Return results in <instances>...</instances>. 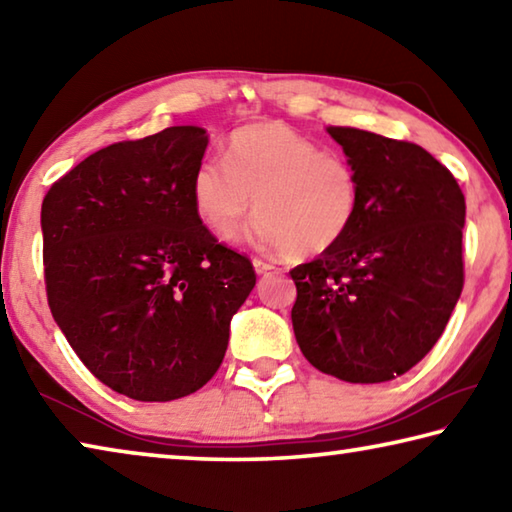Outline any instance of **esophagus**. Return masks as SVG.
I'll return each mask as SVG.
<instances>
[{"mask_svg":"<svg viewBox=\"0 0 512 512\" xmlns=\"http://www.w3.org/2000/svg\"><path fill=\"white\" fill-rule=\"evenodd\" d=\"M253 266H255V273L257 275H264V273H268V271H273V264H268V262H264V259H253Z\"/></svg>","mask_w":512,"mask_h":512,"instance_id":"obj_1","label":"esophagus"}]
</instances>
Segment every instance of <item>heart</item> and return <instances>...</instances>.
<instances>
[{
	"instance_id": "1",
	"label": "heart",
	"mask_w": 512,
	"mask_h": 512,
	"mask_svg": "<svg viewBox=\"0 0 512 512\" xmlns=\"http://www.w3.org/2000/svg\"><path fill=\"white\" fill-rule=\"evenodd\" d=\"M198 216L216 237H230L253 210V237L291 259L329 253L348 237L361 207L359 173L280 121L230 135L221 160H203L192 176Z\"/></svg>"
}]
</instances>
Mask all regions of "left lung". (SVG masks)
<instances>
[{
    "label": "left lung",
    "instance_id": "1",
    "mask_svg": "<svg viewBox=\"0 0 512 512\" xmlns=\"http://www.w3.org/2000/svg\"><path fill=\"white\" fill-rule=\"evenodd\" d=\"M359 173L361 207L339 246L291 271V323L305 359L379 384L424 359L463 291L465 196L418 144L327 126Z\"/></svg>",
    "mask_w": 512,
    "mask_h": 512
}]
</instances>
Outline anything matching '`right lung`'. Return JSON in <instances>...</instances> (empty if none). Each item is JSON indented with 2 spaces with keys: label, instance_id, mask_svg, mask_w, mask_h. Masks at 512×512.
Here are the masks:
<instances>
[{
  "label": "right lung",
  "instance_id": "right-lung-1",
  "mask_svg": "<svg viewBox=\"0 0 512 512\" xmlns=\"http://www.w3.org/2000/svg\"><path fill=\"white\" fill-rule=\"evenodd\" d=\"M205 149L201 126L110 144L42 201L56 325L94 377L137 402L178 400L214 377L257 280L194 207Z\"/></svg>",
  "mask_w": 512,
  "mask_h": 512
}]
</instances>
